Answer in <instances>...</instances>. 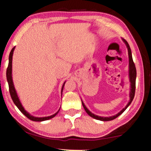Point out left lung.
Segmentation results:
<instances>
[{"label": "left lung", "mask_w": 151, "mask_h": 151, "mask_svg": "<svg viewBox=\"0 0 151 151\" xmlns=\"http://www.w3.org/2000/svg\"><path fill=\"white\" fill-rule=\"evenodd\" d=\"M122 41H124V43L126 44L127 45V47L128 49V58H129V80L130 82V93H129V97H130V100L128 103L127 104V105L126 106V107L124 108L120 111V112H118L117 114H116L114 116H112L110 117H103V116H97L93 114L92 112H91L90 110H89L86 106H85L84 103L83 102V101L81 100V103H82L83 107L84 108V110H86V112H87L89 116H90L91 117H92L93 118H95L96 120H101V121H110V120H112L115 118H116L118 116H119L120 114L124 112L126 109L129 106V105L131 104L132 101L133 100L134 97V93H135V89H136V78H137V70H136V68H135V65L134 63L133 62V59H132V52H131V49H130V47L129 45H128V42L125 40V39H122Z\"/></svg>", "instance_id": "left-lung-1"}]
</instances>
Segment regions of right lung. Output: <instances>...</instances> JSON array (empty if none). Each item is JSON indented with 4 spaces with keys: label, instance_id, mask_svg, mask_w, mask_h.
<instances>
[{
    "label": "right lung",
    "instance_id": "right-lung-1",
    "mask_svg": "<svg viewBox=\"0 0 151 151\" xmlns=\"http://www.w3.org/2000/svg\"><path fill=\"white\" fill-rule=\"evenodd\" d=\"M14 48H15V47H14L12 49L11 53H10V54H9V65H8V68H7V70H6V80H7V81H8V83H9V92H10V94H11V98H12V100H13L14 104L16 105L17 107L19 108V110L21 111V112L23 113V114L25 116H27L29 118V119H30L31 120L35 121V122H42V121L47 120L51 119V118H52L53 117H55V116L58 114L59 111L60 110L61 107L55 114H54L51 115V116H46V117L33 116L31 115L30 114H29L28 112H27V111L24 110V108L23 106V105H22L21 101H20V100H19V96H18V95H17V93L16 92L15 88H14L13 81V77H12V61H13V55ZM65 81L63 83L62 88H61V96H62L63 89L64 87V85H65Z\"/></svg>",
    "mask_w": 151,
    "mask_h": 151
}]
</instances>
